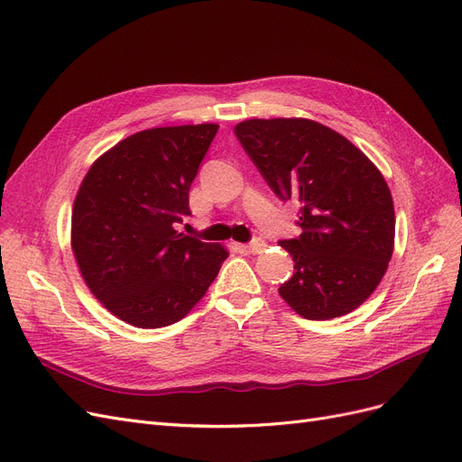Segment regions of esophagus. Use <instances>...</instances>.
<instances>
[{
  "label": "esophagus",
  "instance_id": "esophagus-1",
  "mask_svg": "<svg viewBox=\"0 0 462 462\" xmlns=\"http://www.w3.org/2000/svg\"><path fill=\"white\" fill-rule=\"evenodd\" d=\"M246 250H248V253H253V254H260L265 250V243L262 239H253L246 245Z\"/></svg>",
  "mask_w": 462,
  "mask_h": 462
}]
</instances>
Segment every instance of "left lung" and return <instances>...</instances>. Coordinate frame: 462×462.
<instances>
[{
  "instance_id": "left-lung-1",
  "label": "left lung",
  "mask_w": 462,
  "mask_h": 462,
  "mask_svg": "<svg viewBox=\"0 0 462 462\" xmlns=\"http://www.w3.org/2000/svg\"><path fill=\"white\" fill-rule=\"evenodd\" d=\"M235 134L277 197L300 204L302 233L279 243L295 262L279 295L306 319L358 309L393 254L395 212L382 173L345 136L310 119H248Z\"/></svg>"
}]
</instances>
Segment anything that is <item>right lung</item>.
<instances>
[{"instance_id":"1","label":"right lung","mask_w":462,"mask_h":462,"mask_svg":"<svg viewBox=\"0 0 462 462\" xmlns=\"http://www.w3.org/2000/svg\"><path fill=\"white\" fill-rule=\"evenodd\" d=\"M217 125L158 127L96 160L79 189L71 245L92 295L119 319L153 329L185 318L214 282L226 248L175 231Z\"/></svg>"}]
</instances>
